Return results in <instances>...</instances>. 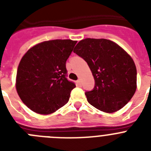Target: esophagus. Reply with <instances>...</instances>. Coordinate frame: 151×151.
I'll use <instances>...</instances> for the list:
<instances>
[{"label": "esophagus", "instance_id": "1", "mask_svg": "<svg viewBox=\"0 0 151 151\" xmlns=\"http://www.w3.org/2000/svg\"><path fill=\"white\" fill-rule=\"evenodd\" d=\"M76 84H77V85H78V86H81V85H82V81H81V79L77 80Z\"/></svg>", "mask_w": 151, "mask_h": 151}]
</instances>
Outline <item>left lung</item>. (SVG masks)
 Segmentation results:
<instances>
[{
    "instance_id": "obj_1",
    "label": "left lung",
    "mask_w": 151,
    "mask_h": 151,
    "mask_svg": "<svg viewBox=\"0 0 151 151\" xmlns=\"http://www.w3.org/2000/svg\"><path fill=\"white\" fill-rule=\"evenodd\" d=\"M73 52L86 61L94 76V88L85 92L91 105L113 113L132 99L136 91L137 70L132 57L121 47L104 38H85Z\"/></svg>"
}]
</instances>
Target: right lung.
Returning a JSON list of instances; mask_svg holds the SVG:
<instances>
[{
    "label": "right lung",
    "instance_id": "right-lung-1",
    "mask_svg": "<svg viewBox=\"0 0 151 151\" xmlns=\"http://www.w3.org/2000/svg\"><path fill=\"white\" fill-rule=\"evenodd\" d=\"M77 41L52 40L29 49L19 64L17 93L22 102L40 114H50L69 101L76 87L67 79L66 63Z\"/></svg>",
    "mask_w": 151,
    "mask_h": 151
}]
</instances>
